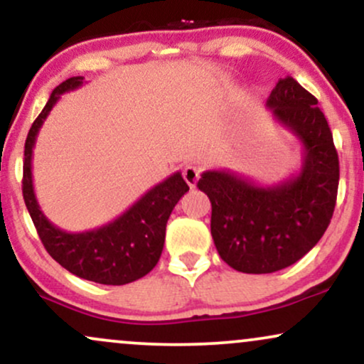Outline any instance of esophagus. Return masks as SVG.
<instances>
[{"label": "esophagus", "mask_w": 364, "mask_h": 364, "mask_svg": "<svg viewBox=\"0 0 364 364\" xmlns=\"http://www.w3.org/2000/svg\"><path fill=\"white\" fill-rule=\"evenodd\" d=\"M183 178H185V181L190 185L191 188L196 186V181H198L200 178V169L195 168V166H186L185 169H183Z\"/></svg>", "instance_id": "esophagus-1"}]
</instances>
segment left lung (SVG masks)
Segmentation results:
<instances>
[{
    "label": "left lung",
    "mask_w": 364,
    "mask_h": 364,
    "mask_svg": "<svg viewBox=\"0 0 364 364\" xmlns=\"http://www.w3.org/2000/svg\"><path fill=\"white\" fill-rule=\"evenodd\" d=\"M315 97L292 77L267 99L275 121L298 136L303 164L275 185L231 171H205L198 186L212 203L210 232L220 258L245 274H272L303 258L327 231L339 188V157Z\"/></svg>",
    "instance_id": "8db88e82"
}]
</instances>
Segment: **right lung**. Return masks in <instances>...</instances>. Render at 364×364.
Wrapping results in <instances>:
<instances>
[{
  "label": "right lung",
  "instance_id": "right-lung-1",
  "mask_svg": "<svg viewBox=\"0 0 364 364\" xmlns=\"http://www.w3.org/2000/svg\"><path fill=\"white\" fill-rule=\"evenodd\" d=\"M82 83L83 77H72L60 83L28 129L23 150V200L44 248L61 267L87 281L123 286L147 275L157 265L171 212L190 188L181 173H174L150 188L127 212L101 228L85 232H66L56 228L37 203L32 181V154L37 133L54 104L60 101L61 94L78 89Z\"/></svg>",
  "mask_w": 364,
  "mask_h": 364
}]
</instances>
